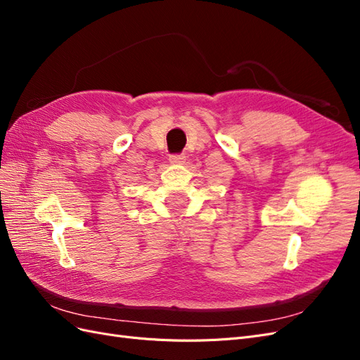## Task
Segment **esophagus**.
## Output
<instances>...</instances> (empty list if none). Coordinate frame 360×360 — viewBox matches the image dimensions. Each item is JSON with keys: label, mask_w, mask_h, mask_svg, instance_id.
I'll use <instances>...</instances> for the list:
<instances>
[{"label": "esophagus", "mask_w": 360, "mask_h": 360, "mask_svg": "<svg viewBox=\"0 0 360 360\" xmlns=\"http://www.w3.org/2000/svg\"><path fill=\"white\" fill-rule=\"evenodd\" d=\"M169 162L172 165H183L184 162H186V156L184 155H172L169 156Z\"/></svg>", "instance_id": "1"}]
</instances>
